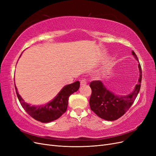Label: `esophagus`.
Instances as JSON below:
<instances>
[{
  "label": "esophagus",
  "instance_id": "34e87169",
  "mask_svg": "<svg viewBox=\"0 0 156 156\" xmlns=\"http://www.w3.org/2000/svg\"><path fill=\"white\" fill-rule=\"evenodd\" d=\"M80 83H81V85H85V84H87L86 80H85V79H81V81H80Z\"/></svg>",
  "mask_w": 156,
  "mask_h": 156
}]
</instances>
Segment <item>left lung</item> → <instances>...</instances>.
Masks as SVG:
<instances>
[{"label": "left lung", "instance_id": "left-lung-1", "mask_svg": "<svg viewBox=\"0 0 156 156\" xmlns=\"http://www.w3.org/2000/svg\"><path fill=\"white\" fill-rule=\"evenodd\" d=\"M135 58L138 60L135 52L132 51ZM140 77L139 83L133 92L126 96L115 95L103 85L100 81H93L90 83L92 94L90 98L89 104L91 110L101 119L113 121L119 119L128 111L137 96L140 88L142 80V69L139 64Z\"/></svg>", "mask_w": 156, "mask_h": 156}]
</instances>
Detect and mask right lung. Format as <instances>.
Masks as SVG:
<instances>
[{
  "instance_id": "add662e5",
  "label": "right lung",
  "mask_w": 156,
  "mask_h": 156,
  "mask_svg": "<svg viewBox=\"0 0 156 156\" xmlns=\"http://www.w3.org/2000/svg\"><path fill=\"white\" fill-rule=\"evenodd\" d=\"M79 87V81L65 86L53 101L41 106H33L27 104L18 94L16 87L15 88L18 100L28 114L36 120L47 123L58 119L66 111L69 97L77 91Z\"/></svg>"
}]
</instances>
